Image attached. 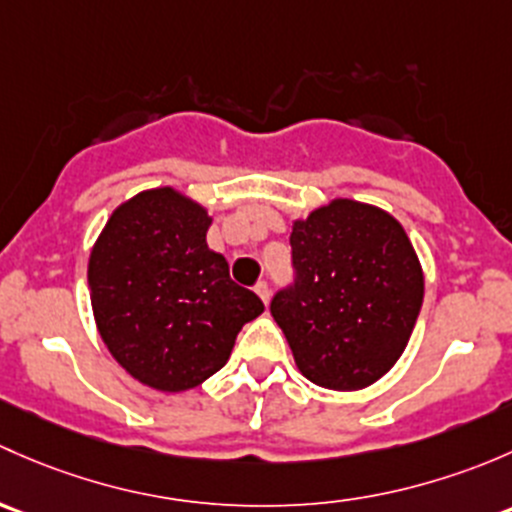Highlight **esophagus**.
I'll return each mask as SVG.
<instances>
[{
  "label": "esophagus",
  "instance_id": "esophagus-1",
  "mask_svg": "<svg viewBox=\"0 0 512 512\" xmlns=\"http://www.w3.org/2000/svg\"><path fill=\"white\" fill-rule=\"evenodd\" d=\"M254 291L258 293V298H261L263 303H268V298H271V288H268L266 281H258L254 286Z\"/></svg>",
  "mask_w": 512,
  "mask_h": 512
}]
</instances>
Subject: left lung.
<instances>
[{
  "label": "left lung",
  "instance_id": "obj_1",
  "mask_svg": "<svg viewBox=\"0 0 512 512\" xmlns=\"http://www.w3.org/2000/svg\"><path fill=\"white\" fill-rule=\"evenodd\" d=\"M293 283L271 315L298 370L320 387H370L402 357L424 300V273L402 224L335 199L291 234Z\"/></svg>",
  "mask_w": 512,
  "mask_h": 512
}]
</instances>
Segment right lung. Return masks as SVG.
<instances>
[{"instance_id":"add662e5","label":"right lung","mask_w":512,"mask_h":512,"mask_svg":"<svg viewBox=\"0 0 512 512\" xmlns=\"http://www.w3.org/2000/svg\"><path fill=\"white\" fill-rule=\"evenodd\" d=\"M207 209L172 187L120 204L88 261L93 315L110 355L160 392H184L226 365L263 313L207 246Z\"/></svg>"}]
</instances>
